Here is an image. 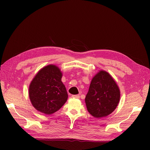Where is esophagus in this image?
<instances>
[{
    "label": "esophagus",
    "instance_id": "1",
    "mask_svg": "<svg viewBox=\"0 0 150 150\" xmlns=\"http://www.w3.org/2000/svg\"><path fill=\"white\" fill-rule=\"evenodd\" d=\"M71 97L74 98H79V95H72Z\"/></svg>",
    "mask_w": 150,
    "mask_h": 150
}]
</instances>
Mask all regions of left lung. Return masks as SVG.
<instances>
[{"label":"left lung","mask_w":150,"mask_h":150,"mask_svg":"<svg viewBox=\"0 0 150 150\" xmlns=\"http://www.w3.org/2000/svg\"><path fill=\"white\" fill-rule=\"evenodd\" d=\"M120 99V91L115 80L107 72L101 71L93 78L85 102L88 112L99 118L111 114Z\"/></svg>","instance_id":"8db88e82"}]
</instances>
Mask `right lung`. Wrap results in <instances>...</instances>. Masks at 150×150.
Instances as JSON below:
<instances>
[{
  "mask_svg": "<svg viewBox=\"0 0 150 150\" xmlns=\"http://www.w3.org/2000/svg\"><path fill=\"white\" fill-rule=\"evenodd\" d=\"M62 73L54 65L40 69L29 86V98L33 106L46 115L56 112L67 99L65 86L61 81Z\"/></svg>",
  "mask_w": 150,
  "mask_h": 150,
  "instance_id": "right-lung-1",
  "label": "right lung"
}]
</instances>
